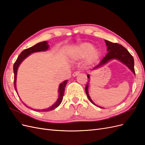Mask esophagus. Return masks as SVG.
<instances>
[{
    "label": "esophagus",
    "mask_w": 145,
    "mask_h": 145,
    "mask_svg": "<svg viewBox=\"0 0 145 145\" xmlns=\"http://www.w3.org/2000/svg\"><path fill=\"white\" fill-rule=\"evenodd\" d=\"M80 74V71H77L74 72L72 74V76H73V77H76L77 76H78V74Z\"/></svg>",
    "instance_id": "obj_1"
}]
</instances>
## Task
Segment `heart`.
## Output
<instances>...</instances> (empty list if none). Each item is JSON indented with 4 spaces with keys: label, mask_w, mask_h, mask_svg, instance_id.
I'll return each mask as SVG.
<instances>
[{
    "label": "heart",
    "mask_w": 145,
    "mask_h": 145,
    "mask_svg": "<svg viewBox=\"0 0 145 145\" xmlns=\"http://www.w3.org/2000/svg\"><path fill=\"white\" fill-rule=\"evenodd\" d=\"M71 56L75 59L86 58L88 62L92 63L97 60L100 56V51L97 48H93L89 42H83L74 48Z\"/></svg>",
    "instance_id": "1"
}]
</instances>
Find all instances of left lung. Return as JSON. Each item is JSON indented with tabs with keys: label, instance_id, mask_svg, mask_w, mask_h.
I'll use <instances>...</instances> for the list:
<instances>
[{
	"label": "left lung",
	"instance_id": "left-lung-1",
	"mask_svg": "<svg viewBox=\"0 0 145 145\" xmlns=\"http://www.w3.org/2000/svg\"><path fill=\"white\" fill-rule=\"evenodd\" d=\"M105 43H106V45L107 46V51H108V54L106 55V56L100 61V62L99 63V65H97L96 67H95L93 69H97L98 68L102 67V66L106 64L108 62H109V61L112 59H116L120 61L121 62L123 63H124L125 65H126L128 67L130 70H131L134 74L135 73V70H134V60L133 56L131 55L129 51L127 50L125 47L123 46L122 45L118 44V43H112L109 42L108 40H105ZM88 78L89 79V75H87ZM90 80V79H89ZM89 80L88 79L87 84L85 86V92L86 94L87 95V97L88 98L90 102L93 103V105H95V106H99L100 108H103L102 107H101L100 106H97V105L94 103L92 99H91L90 96L88 94V86H89Z\"/></svg>",
	"mask_w": 145,
	"mask_h": 145
}]
</instances>
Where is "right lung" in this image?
<instances>
[{"label":"right lung","mask_w":145,"mask_h":145,"mask_svg":"<svg viewBox=\"0 0 145 145\" xmlns=\"http://www.w3.org/2000/svg\"><path fill=\"white\" fill-rule=\"evenodd\" d=\"M49 48V45L48 44V42L46 41H43L40 43H38L37 44L34 45L32 47H30L29 48H27L25 50H24L22 52H21L20 54L18 56L16 61L15 62L14 66H13V71H14V88L16 91L17 92V89H16V77H17V69H18V68L19 67V65L20 63L22 62V61L24 60L27 58V57L30 55L31 54L33 53V52H39V51H46L48 50ZM68 80H65L62 83H60L59 85V98L56 101V102L53 105H52L51 106L50 108H46V109H34L33 108H31V109H33V110H35L36 111H43V112H47V111H50L53 110V109H56V108H57L59 105H60L61 102H62L63 97L64 95V93H65V86L67 85V83ZM26 106L29 108L28 106H27V105H25L24 103Z\"/></svg>","instance_id":"1"}]
</instances>
